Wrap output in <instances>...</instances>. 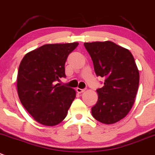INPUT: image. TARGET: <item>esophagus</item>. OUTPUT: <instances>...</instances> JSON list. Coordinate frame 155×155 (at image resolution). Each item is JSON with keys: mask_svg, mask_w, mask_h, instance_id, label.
Instances as JSON below:
<instances>
[{"mask_svg": "<svg viewBox=\"0 0 155 155\" xmlns=\"http://www.w3.org/2000/svg\"><path fill=\"white\" fill-rule=\"evenodd\" d=\"M76 91H77V92L78 93V94H81V93L84 92L85 89H81V88L78 87V88H77V89H76Z\"/></svg>", "mask_w": 155, "mask_h": 155, "instance_id": "esophagus-1", "label": "esophagus"}]
</instances>
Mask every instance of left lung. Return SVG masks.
Returning a JSON list of instances; mask_svg holds the SVG:
<instances>
[{"label": "left lung", "mask_w": 155, "mask_h": 155, "mask_svg": "<svg viewBox=\"0 0 155 155\" xmlns=\"http://www.w3.org/2000/svg\"><path fill=\"white\" fill-rule=\"evenodd\" d=\"M97 76L105 78L97 90L98 101L91 109L97 121L110 125L127 116L135 102L139 71L132 53L111 41L84 42Z\"/></svg>", "instance_id": "1"}]
</instances>
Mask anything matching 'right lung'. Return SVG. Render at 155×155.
<instances>
[{"mask_svg":"<svg viewBox=\"0 0 155 155\" xmlns=\"http://www.w3.org/2000/svg\"><path fill=\"white\" fill-rule=\"evenodd\" d=\"M78 45V42L46 44L26 53L20 62L19 98L32 118L43 126L61 123L76 97L74 90L54 81L65 77V61Z\"/></svg>","mask_w":155,"mask_h":155,"instance_id":"1","label":"right lung"}]
</instances>
